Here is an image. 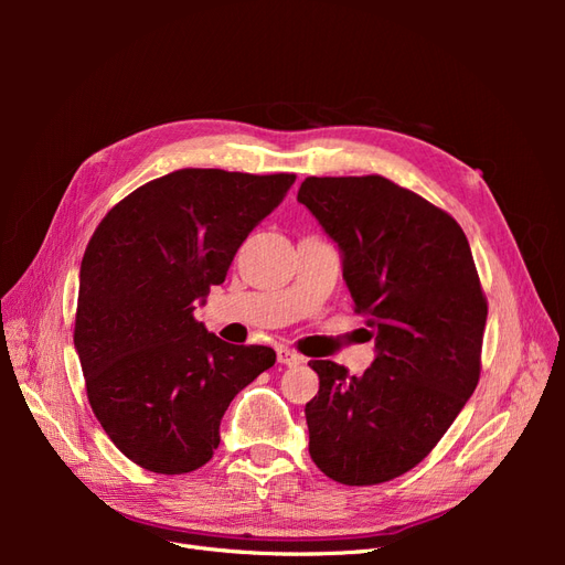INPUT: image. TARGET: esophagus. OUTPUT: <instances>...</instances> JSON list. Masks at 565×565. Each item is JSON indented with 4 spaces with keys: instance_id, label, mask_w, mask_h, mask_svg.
I'll use <instances>...</instances> for the list:
<instances>
[{
    "instance_id": "1",
    "label": "esophagus",
    "mask_w": 565,
    "mask_h": 565,
    "mask_svg": "<svg viewBox=\"0 0 565 565\" xmlns=\"http://www.w3.org/2000/svg\"><path fill=\"white\" fill-rule=\"evenodd\" d=\"M276 353H278V363H280V365L297 367V365H301V363H303V358H301L297 351L287 349V347H278V349H276Z\"/></svg>"
}]
</instances>
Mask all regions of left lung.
<instances>
[{
  "mask_svg": "<svg viewBox=\"0 0 565 565\" xmlns=\"http://www.w3.org/2000/svg\"><path fill=\"white\" fill-rule=\"evenodd\" d=\"M297 200L337 243L374 337L363 377L309 363V452L337 483H384L434 450L478 384L488 303L471 247L450 214L384 177H309Z\"/></svg>",
  "mask_w": 565,
  "mask_h": 565,
  "instance_id": "obj_1",
  "label": "left lung"
}]
</instances>
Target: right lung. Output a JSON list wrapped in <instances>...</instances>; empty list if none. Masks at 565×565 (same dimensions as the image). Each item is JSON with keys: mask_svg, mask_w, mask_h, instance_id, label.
<instances>
[{"mask_svg": "<svg viewBox=\"0 0 565 565\" xmlns=\"http://www.w3.org/2000/svg\"><path fill=\"white\" fill-rule=\"evenodd\" d=\"M295 179L179 169L136 188L94 231L75 351L96 419L139 467L172 476L207 465L237 391L276 363L268 347L221 341L193 311Z\"/></svg>", "mask_w": 565, "mask_h": 565, "instance_id": "add662e5", "label": "right lung"}]
</instances>
